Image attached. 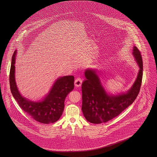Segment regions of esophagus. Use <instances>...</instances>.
Wrapping results in <instances>:
<instances>
[{
  "label": "esophagus",
  "mask_w": 157,
  "mask_h": 157,
  "mask_svg": "<svg viewBox=\"0 0 157 157\" xmlns=\"http://www.w3.org/2000/svg\"><path fill=\"white\" fill-rule=\"evenodd\" d=\"M82 79L81 78H77L75 81V85L77 87L80 86L82 85Z\"/></svg>",
  "instance_id": "obj_1"
}]
</instances>
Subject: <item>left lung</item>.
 I'll return each instance as SVG.
<instances>
[{"label": "left lung", "instance_id": "obj_1", "mask_svg": "<svg viewBox=\"0 0 157 157\" xmlns=\"http://www.w3.org/2000/svg\"><path fill=\"white\" fill-rule=\"evenodd\" d=\"M134 56L140 70L131 88L125 94L108 95L95 71L87 69L85 71L86 79L82 85V110L83 116L92 124L105 123L117 117L132 104L141 89L143 74V63L141 52L134 46Z\"/></svg>", "mask_w": 157, "mask_h": 157}]
</instances>
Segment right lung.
<instances>
[{"instance_id":"1","label":"right lung","mask_w":157,"mask_h":157,"mask_svg":"<svg viewBox=\"0 0 157 157\" xmlns=\"http://www.w3.org/2000/svg\"><path fill=\"white\" fill-rule=\"evenodd\" d=\"M12 56L9 74L10 88L20 107L33 120L43 124L54 123L59 120L64 109L65 99L67 94L74 88V76H65L58 78L49 93L39 102H33L23 97L17 90L15 78V56Z\"/></svg>"}]
</instances>
